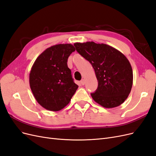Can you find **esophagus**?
<instances>
[{"mask_svg":"<svg viewBox=\"0 0 156 156\" xmlns=\"http://www.w3.org/2000/svg\"><path fill=\"white\" fill-rule=\"evenodd\" d=\"M80 83H81V85H84V84H85V80L84 79H82L81 81H80Z\"/></svg>","mask_w":156,"mask_h":156,"instance_id":"esophagus-1","label":"esophagus"}]
</instances>
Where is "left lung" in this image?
Listing matches in <instances>:
<instances>
[{"instance_id": "8db88e82", "label": "left lung", "mask_w": 156, "mask_h": 156, "mask_svg": "<svg viewBox=\"0 0 156 156\" xmlns=\"http://www.w3.org/2000/svg\"><path fill=\"white\" fill-rule=\"evenodd\" d=\"M74 45L95 71L98 87L91 93L93 100L105 108L123 103L133 84V70L125 55L110 45L94 41L75 43Z\"/></svg>"}]
</instances>
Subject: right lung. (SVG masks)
Wrapping results in <instances>:
<instances>
[{
  "label": "right lung",
  "mask_w": 156,
  "mask_h": 156,
  "mask_svg": "<svg viewBox=\"0 0 156 156\" xmlns=\"http://www.w3.org/2000/svg\"><path fill=\"white\" fill-rule=\"evenodd\" d=\"M75 51L70 44L51 46L38 56L32 66L30 89L37 102L47 110L62 109L78 88L67 64L69 56Z\"/></svg>",
  "instance_id": "obj_1"
}]
</instances>
